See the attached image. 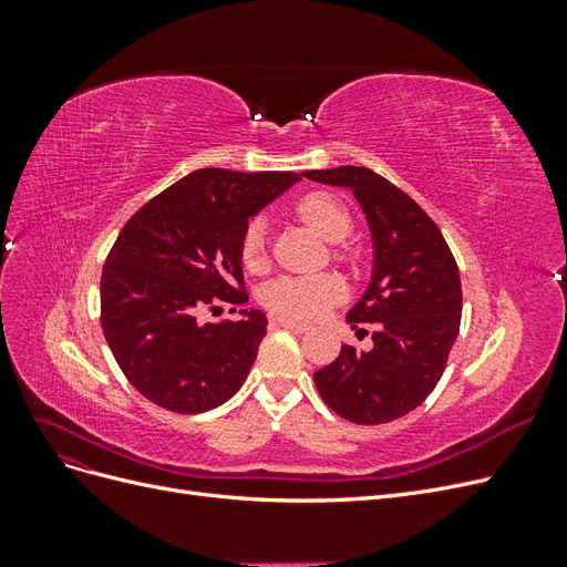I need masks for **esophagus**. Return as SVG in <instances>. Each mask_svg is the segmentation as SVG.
Segmentation results:
<instances>
[{
  "label": "esophagus",
  "instance_id": "1",
  "mask_svg": "<svg viewBox=\"0 0 567 567\" xmlns=\"http://www.w3.org/2000/svg\"><path fill=\"white\" fill-rule=\"evenodd\" d=\"M277 323L281 326V329H288V331H293V333H305V331H310V326L302 323V321H293V319H284V317H279V319H277Z\"/></svg>",
  "mask_w": 567,
  "mask_h": 567
}]
</instances>
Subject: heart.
<instances>
[{
    "mask_svg": "<svg viewBox=\"0 0 567 567\" xmlns=\"http://www.w3.org/2000/svg\"><path fill=\"white\" fill-rule=\"evenodd\" d=\"M298 215L326 241H342L352 229L346 205L331 194H307L296 205ZM244 262L250 269L265 265L267 257V219L252 217L241 238ZM346 293V286L333 274H284L271 279L262 300L271 312L288 319H317Z\"/></svg>",
    "mask_w": 567,
    "mask_h": 567,
    "instance_id": "obj_1",
    "label": "heart"
}]
</instances>
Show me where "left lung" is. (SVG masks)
Here are the masks:
<instances>
[{
	"mask_svg": "<svg viewBox=\"0 0 567 567\" xmlns=\"http://www.w3.org/2000/svg\"><path fill=\"white\" fill-rule=\"evenodd\" d=\"M302 177L350 188L373 244L371 281L348 323L371 348L342 346L336 362L315 371L321 400L362 425L402 419L431 394L447 367L461 323V279L435 221L402 188L369 167L307 169Z\"/></svg>",
	"mask_w": 567,
	"mask_h": 567,
	"instance_id": "obj_1",
	"label": "left lung"
}]
</instances>
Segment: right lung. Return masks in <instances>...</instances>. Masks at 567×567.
<instances>
[{"instance_id": "obj_1", "label": "right lung", "mask_w": 567, "mask_h": 567, "mask_svg": "<svg viewBox=\"0 0 567 567\" xmlns=\"http://www.w3.org/2000/svg\"><path fill=\"white\" fill-rule=\"evenodd\" d=\"M298 182L296 173L205 167L130 217L101 274V329L146 400L175 414H200L244 385L267 317L241 310L236 321L200 323L198 312L248 300L241 290L248 219Z\"/></svg>"}]
</instances>
